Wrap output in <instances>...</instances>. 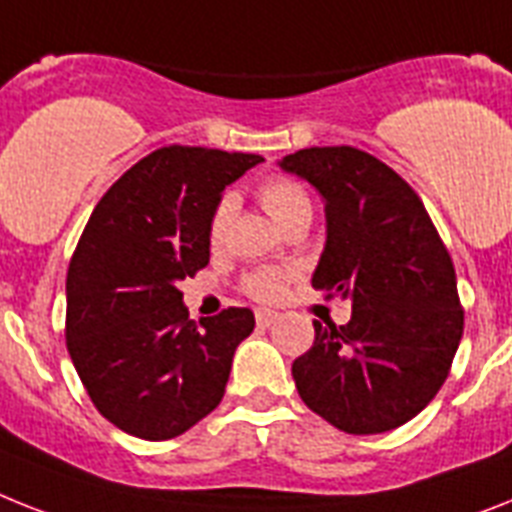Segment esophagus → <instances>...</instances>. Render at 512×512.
I'll list each match as a JSON object with an SVG mask.
<instances>
[{
    "mask_svg": "<svg viewBox=\"0 0 512 512\" xmlns=\"http://www.w3.org/2000/svg\"><path fill=\"white\" fill-rule=\"evenodd\" d=\"M277 311H272V308H259V311H256V322L261 324V327H269V324H274L277 322Z\"/></svg>",
    "mask_w": 512,
    "mask_h": 512,
    "instance_id": "obj_1",
    "label": "esophagus"
}]
</instances>
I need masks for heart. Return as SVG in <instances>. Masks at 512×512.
Segmentation results:
<instances>
[{
  "mask_svg": "<svg viewBox=\"0 0 512 512\" xmlns=\"http://www.w3.org/2000/svg\"><path fill=\"white\" fill-rule=\"evenodd\" d=\"M259 198L264 209L269 211V217L280 227H287L295 219L311 217L308 190L298 180H293V177H272V180H266L259 188ZM235 209H238V201H235L232 193H225V196L219 198V204L214 206V214H211L209 222L211 246H222L225 243L230 222L235 217ZM287 280H290V274L280 272V269H261V272L248 277L246 287L248 293L253 298H259V301H277L285 293Z\"/></svg>",
  "mask_w": 512,
  "mask_h": 512,
  "instance_id": "heart-1",
  "label": "heart"
}]
</instances>
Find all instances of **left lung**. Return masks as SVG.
Returning <instances> with one entry per match:
<instances>
[{
    "instance_id": "obj_1",
    "label": "left lung",
    "mask_w": 512,
    "mask_h": 512,
    "mask_svg": "<svg viewBox=\"0 0 512 512\" xmlns=\"http://www.w3.org/2000/svg\"><path fill=\"white\" fill-rule=\"evenodd\" d=\"M277 164L324 201L311 285L353 306L348 324L314 322V345L293 361L298 395L340 432H390L432 403L463 337L450 253L421 198L377 156L314 146Z\"/></svg>"
}]
</instances>
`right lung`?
Instances as JSON below:
<instances>
[{"label":"right lung","instance_id":"obj_1","mask_svg":"<svg viewBox=\"0 0 512 512\" xmlns=\"http://www.w3.org/2000/svg\"><path fill=\"white\" fill-rule=\"evenodd\" d=\"M264 162L201 146L143 156L104 193L67 269V350L107 421L172 439L225 398L251 308L188 319L180 282L209 264L222 190Z\"/></svg>","mask_w":512,"mask_h":512}]
</instances>
